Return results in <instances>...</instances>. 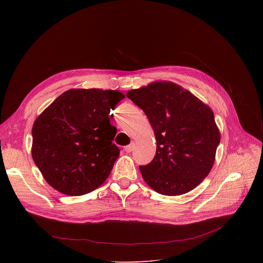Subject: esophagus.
Masks as SVG:
<instances>
[{
  "mask_svg": "<svg viewBox=\"0 0 263 263\" xmlns=\"http://www.w3.org/2000/svg\"><path fill=\"white\" fill-rule=\"evenodd\" d=\"M133 147H134V142H131L129 145H127V146H125V151L127 152V153H130L132 149H133Z\"/></svg>",
  "mask_w": 263,
  "mask_h": 263,
  "instance_id": "obj_1",
  "label": "esophagus"
}]
</instances>
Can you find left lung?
Returning a JSON list of instances; mask_svg holds the SVG:
<instances>
[{
  "instance_id": "obj_1",
  "label": "left lung",
  "mask_w": 263,
  "mask_h": 263,
  "mask_svg": "<svg viewBox=\"0 0 263 263\" xmlns=\"http://www.w3.org/2000/svg\"><path fill=\"white\" fill-rule=\"evenodd\" d=\"M126 96L142 109L157 142L154 159L139 166L145 183L164 196L196 189L211 171L220 141L210 107L168 81L153 82Z\"/></svg>"
}]
</instances>
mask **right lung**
<instances>
[{
	"label": "right lung",
	"mask_w": 263,
	"mask_h": 263,
	"mask_svg": "<svg viewBox=\"0 0 263 263\" xmlns=\"http://www.w3.org/2000/svg\"><path fill=\"white\" fill-rule=\"evenodd\" d=\"M123 99L119 90L69 89L35 120L32 158L53 189L82 196L105 182L120 156L110 110Z\"/></svg>",
	"instance_id": "add662e5"
}]
</instances>
